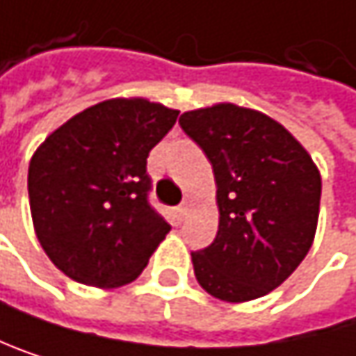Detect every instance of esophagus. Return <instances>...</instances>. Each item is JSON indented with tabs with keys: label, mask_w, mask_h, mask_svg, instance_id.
Returning <instances> with one entry per match:
<instances>
[{
	"label": "esophagus",
	"mask_w": 356,
	"mask_h": 356,
	"mask_svg": "<svg viewBox=\"0 0 356 356\" xmlns=\"http://www.w3.org/2000/svg\"><path fill=\"white\" fill-rule=\"evenodd\" d=\"M188 213H191V203H182V205L178 207V216H180V218L184 220V218H186Z\"/></svg>",
	"instance_id": "obj_1"
}]
</instances>
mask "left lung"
<instances>
[{"label":"left lung","mask_w":356,"mask_h":356,"mask_svg":"<svg viewBox=\"0 0 356 356\" xmlns=\"http://www.w3.org/2000/svg\"><path fill=\"white\" fill-rule=\"evenodd\" d=\"M180 126L205 151L218 186V236L191 255L197 282L226 302L266 296L313 245L321 199L317 165L280 122L251 107L191 109Z\"/></svg>","instance_id":"1"}]
</instances>
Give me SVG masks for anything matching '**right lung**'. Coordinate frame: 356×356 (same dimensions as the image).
<instances>
[{
	"label": "right lung",
	"instance_id": "right-lung-1",
	"mask_svg": "<svg viewBox=\"0 0 356 356\" xmlns=\"http://www.w3.org/2000/svg\"><path fill=\"white\" fill-rule=\"evenodd\" d=\"M178 113L143 97L107 99L70 118L33 153L35 234L51 264L74 282L130 284L170 232L147 201V157Z\"/></svg>",
	"mask_w": 356,
	"mask_h": 356
}]
</instances>
